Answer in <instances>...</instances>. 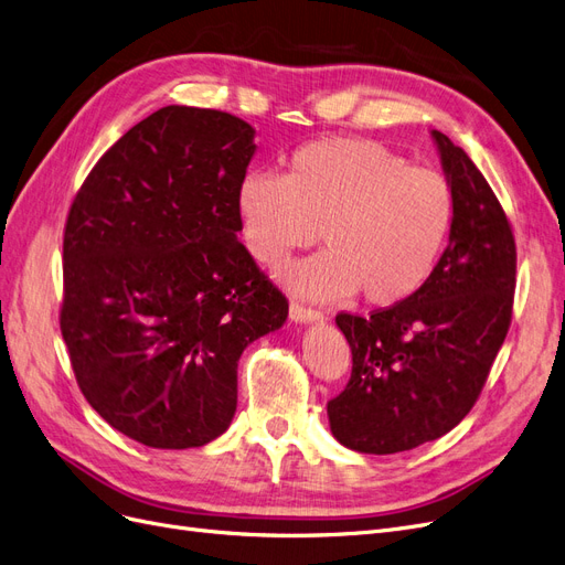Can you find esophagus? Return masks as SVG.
<instances>
[{"instance_id":"obj_1","label":"esophagus","mask_w":565,"mask_h":565,"mask_svg":"<svg viewBox=\"0 0 565 565\" xmlns=\"http://www.w3.org/2000/svg\"><path fill=\"white\" fill-rule=\"evenodd\" d=\"M288 315H290V321H296V323H319V321H323V311L298 305V302H290Z\"/></svg>"}]
</instances>
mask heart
I'll list each match as a JSON object with an SVG mask.
<instances>
[{"label": "heart", "instance_id": "1", "mask_svg": "<svg viewBox=\"0 0 565 565\" xmlns=\"http://www.w3.org/2000/svg\"><path fill=\"white\" fill-rule=\"evenodd\" d=\"M246 248L277 267L319 239L323 254L284 267V284L311 300L405 302L433 275L454 225L451 183L384 143L353 137L309 141L286 174L254 172L237 188Z\"/></svg>", "mask_w": 565, "mask_h": 565}]
</instances>
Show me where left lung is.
Here are the masks:
<instances>
[{"label":"left lung","mask_w":565,"mask_h":565,"mask_svg":"<svg viewBox=\"0 0 565 565\" xmlns=\"http://www.w3.org/2000/svg\"><path fill=\"white\" fill-rule=\"evenodd\" d=\"M456 214L430 279L367 319L340 315L351 380L328 403L335 440L398 454L437 440L479 398L512 321L516 248L508 216L468 153L433 130Z\"/></svg>","instance_id":"obj_1"}]
</instances>
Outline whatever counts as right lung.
<instances>
[{
	"label": "right lung",
	"mask_w": 565,
	"mask_h": 565,
	"mask_svg": "<svg viewBox=\"0 0 565 565\" xmlns=\"http://www.w3.org/2000/svg\"><path fill=\"white\" fill-rule=\"evenodd\" d=\"M254 137L233 114L158 109L99 158L70 209L62 338L93 409L146 447L223 435L242 351L288 317L237 239Z\"/></svg>",
	"instance_id": "obj_1"
}]
</instances>
